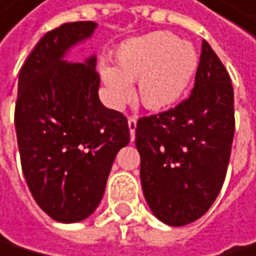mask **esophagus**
<instances>
[{"label": "esophagus", "instance_id": "obj_1", "mask_svg": "<svg viewBox=\"0 0 256 256\" xmlns=\"http://www.w3.org/2000/svg\"><path fill=\"white\" fill-rule=\"evenodd\" d=\"M127 122H129V130H130V136H132V140H135V129H136V118H135V116H129V120H127Z\"/></svg>", "mask_w": 256, "mask_h": 256}]
</instances>
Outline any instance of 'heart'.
I'll return each instance as SVG.
<instances>
[{
  "mask_svg": "<svg viewBox=\"0 0 256 256\" xmlns=\"http://www.w3.org/2000/svg\"><path fill=\"white\" fill-rule=\"evenodd\" d=\"M116 68L102 66L101 78L114 106L132 98L130 82L138 81V98L150 110L174 106L188 90L198 67L190 42L169 32H155L124 42L115 54Z\"/></svg>",
  "mask_w": 256,
  "mask_h": 256,
  "instance_id": "heart-1",
  "label": "heart"
}]
</instances>
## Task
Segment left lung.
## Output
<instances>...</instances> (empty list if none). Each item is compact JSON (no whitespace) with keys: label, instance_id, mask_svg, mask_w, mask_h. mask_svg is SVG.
Returning <instances> with one entry per match:
<instances>
[{"label":"left lung","instance_id":"obj_1","mask_svg":"<svg viewBox=\"0 0 256 256\" xmlns=\"http://www.w3.org/2000/svg\"><path fill=\"white\" fill-rule=\"evenodd\" d=\"M234 132L230 76L202 41L189 98L136 122L142 194L158 220L184 226L209 210L228 174Z\"/></svg>","mask_w":256,"mask_h":256}]
</instances>
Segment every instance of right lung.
<instances>
[{
	"mask_svg": "<svg viewBox=\"0 0 256 256\" xmlns=\"http://www.w3.org/2000/svg\"><path fill=\"white\" fill-rule=\"evenodd\" d=\"M95 27L76 21L48 30L20 70L15 129L22 174L36 204L60 222L96 209L114 160L130 141L127 118L98 98L96 58L62 61Z\"/></svg>",
	"mask_w": 256,
	"mask_h": 256,
	"instance_id": "obj_1",
	"label": "right lung"
}]
</instances>
